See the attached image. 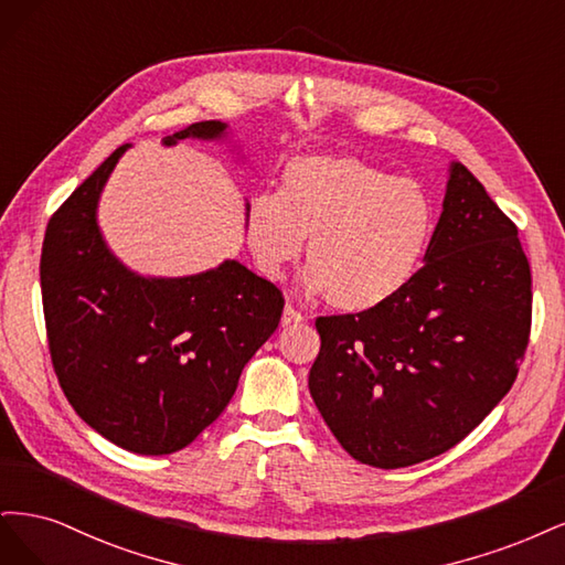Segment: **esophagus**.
I'll use <instances>...</instances> for the list:
<instances>
[{
  "label": "esophagus",
  "instance_id": "34e87169",
  "mask_svg": "<svg viewBox=\"0 0 565 565\" xmlns=\"http://www.w3.org/2000/svg\"><path fill=\"white\" fill-rule=\"evenodd\" d=\"M305 317L298 312V309H294L290 305L284 307V315H281V326H286V329H290V326H298L302 323Z\"/></svg>",
  "mask_w": 565,
  "mask_h": 565
}]
</instances>
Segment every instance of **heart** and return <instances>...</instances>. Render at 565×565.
<instances>
[{
  "label": "heart",
  "instance_id": "b5f03b06",
  "mask_svg": "<svg viewBox=\"0 0 565 565\" xmlns=\"http://www.w3.org/2000/svg\"><path fill=\"white\" fill-rule=\"evenodd\" d=\"M436 206L423 183L348 154L288 163L281 194L248 199L244 239L258 271L281 279L309 242V294L340 312H371L420 271L434 239Z\"/></svg>",
  "mask_w": 565,
  "mask_h": 565
}]
</instances>
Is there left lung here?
<instances>
[{"instance_id":"1","label":"left lung","mask_w":565,"mask_h":565,"mask_svg":"<svg viewBox=\"0 0 565 565\" xmlns=\"http://www.w3.org/2000/svg\"><path fill=\"white\" fill-rule=\"evenodd\" d=\"M519 230L460 161L425 265L387 305L319 317L309 394L354 460L398 469L441 455L512 390L531 335Z\"/></svg>"}]
</instances>
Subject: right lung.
Returning <instances> with one entry per match:
<instances>
[{
	"instance_id": "obj_1",
	"label": "right lung",
	"mask_w": 565,
	"mask_h": 565,
	"mask_svg": "<svg viewBox=\"0 0 565 565\" xmlns=\"http://www.w3.org/2000/svg\"><path fill=\"white\" fill-rule=\"evenodd\" d=\"M225 140L196 121L171 145ZM126 142L49 221L40 279L53 369L72 408L138 455L192 444L225 411L248 359L277 331L281 290L236 260L190 277H142L105 244L98 202Z\"/></svg>"
}]
</instances>
